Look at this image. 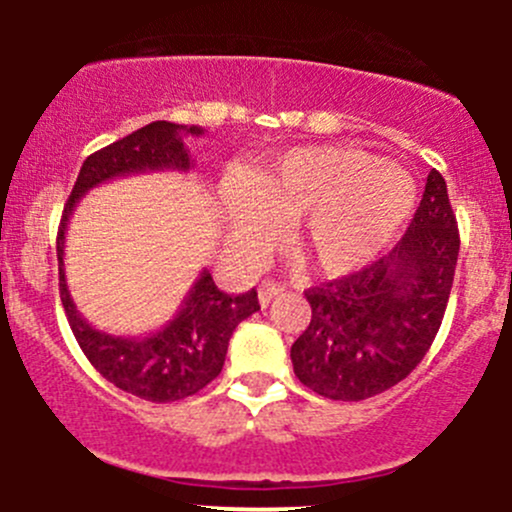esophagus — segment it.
Listing matches in <instances>:
<instances>
[{"mask_svg": "<svg viewBox=\"0 0 512 512\" xmlns=\"http://www.w3.org/2000/svg\"><path fill=\"white\" fill-rule=\"evenodd\" d=\"M285 289L287 287L282 285V282H277V280L262 282V285H260V304H262V307H267L272 299H277L280 294H285Z\"/></svg>", "mask_w": 512, "mask_h": 512, "instance_id": "obj_1", "label": "esophagus"}]
</instances>
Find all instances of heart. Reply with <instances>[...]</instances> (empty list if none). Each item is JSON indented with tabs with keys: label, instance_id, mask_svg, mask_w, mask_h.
Segmentation results:
<instances>
[{
	"label": "heart",
	"instance_id": "b5f03b06",
	"mask_svg": "<svg viewBox=\"0 0 512 512\" xmlns=\"http://www.w3.org/2000/svg\"><path fill=\"white\" fill-rule=\"evenodd\" d=\"M414 180L359 148L309 146L245 180H227L223 205L235 247L257 252L277 220H294L292 245L329 277L374 260L414 213Z\"/></svg>",
	"mask_w": 512,
	"mask_h": 512
}]
</instances>
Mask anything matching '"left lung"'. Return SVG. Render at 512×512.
Wrapping results in <instances>:
<instances>
[{"instance_id":"1","label":"left lung","mask_w":512,"mask_h":512,"mask_svg":"<svg viewBox=\"0 0 512 512\" xmlns=\"http://www.w3.org/2000/svg\"><path fill=\"white\" fill-rule=\"evenodd\" d=\"M458 247L446 180L431 170L414 218L389 255L304 289L312 319L292 344L297 379L334 401H364L404 381L441 329Z\"/></svg>"}]
</instances>
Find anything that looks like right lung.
<instances>
[{
	"label": "right lung",
	"mask_w": 512,
	"mask_h": 512,
	"mask_svg": "<svg viewBox=\"0 0 512 512\" xmlns=\"http://www.w3.org/2000/svg\"><path fill=\"white\" fill-rule=\"evenodd\" d=\"M180 133H203L200 128L175 126L168 121H153L138 128L131 136L91 153L84 160L76 178L74 190L61 213L59 232H56V257H59V294L64 304L66 319L79 342L81 352L91 361V366L118 386L121 391L153 401L188 399L210 384L223 371L227 342L242 319L260 309L257 289L245 294H225L215 287L210 272H203L195 282L193 292L185 299L178 317L148 339H121L96 332L94 327L81 319L69 289L64 282V232L76 200L101 180L116 178L123 173L156 168H190L188 151L183 146Z\"/></svg>",
	"instance_id": "1"
}]
</instances>
